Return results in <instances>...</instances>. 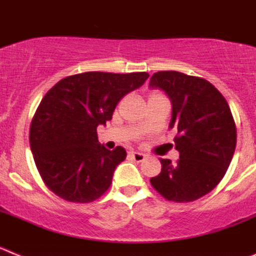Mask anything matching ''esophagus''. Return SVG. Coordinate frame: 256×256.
<instances>
[{
	"mask_svg": "<svg viewBox=\"0 0 256 256\" xmlns=\"http://www.w3.org/2000/svg\"><path fill=\"white\" fill-rule=\"evenodd\" d=\"M130 155L132 156V159H134L136 162H144V160L146 159V155L142 152H138V151H130Z\"/></svg>",
	"mask_w": 256,
	"mask_h": 256,
	"instance_id": "34e87169",
	"label": "esophagus"
}]
</instances>
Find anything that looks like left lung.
Here are the masks:
<instances>
[{"label":"left lung","instance_id":"8db88e82","mask_svg":"<svg viewBox=\"0 0 256 256\" xmlns=\"http://www.w3.org/2000/svg\"><path fill=\"white\" fill-rule=\"evenodd\" d=\"M148 87L170 100L169 128H177L180 152L177 162L160 159L162 172L151 184L166 200H198L220 182L234 158L237 134L230 106L212 83L180 72H158Z\"/></svg>","mask_w":256,"mask_h":256}]
</instances>
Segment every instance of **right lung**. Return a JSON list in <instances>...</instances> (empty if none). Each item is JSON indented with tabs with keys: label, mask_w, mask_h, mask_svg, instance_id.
Segmentation results:
<instances>
[{
	"label": "right lung",
	"mask_w": 256,
	"mask_h": 256,
	"mask_svg": "<svg viewBox=\"0 0 256 256\" xmlns=\"http://www.w3.org/2000/svg\"><path fill=\"white\" fill-rule=\"evenodd\" d=\"M148 73L88 72L66 76L44 94L29 130L34 162L46 186L72 202H91L110 187L126 159L98 142L97 126L112 120L118 102L141 87Z\"/></svg>",
	"instance_id": "right-lung-1"
}]
</instances>
